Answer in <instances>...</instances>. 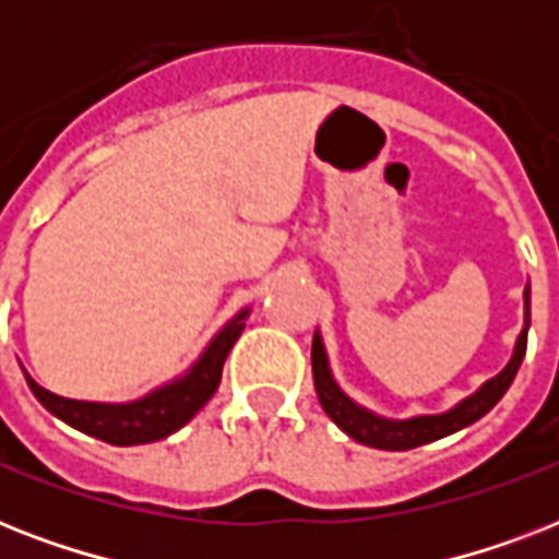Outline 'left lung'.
<instances>
[{
    "label": "left lung",
    "instance_id": "obj_1",
    "mask_svg": "<svg viewBox=\"0 0 559 559\" xmlns=\"http://www.w3.org/2000/svg\"><path fill=\"white\" fill-rule=\"evenodd\" d=\"M525 324H522L520 336H516V345H513V354L508 359V366L502 371L490 377L487 382H481L473 394H467L464 400H459L455 406L447 408V412H438V415H415L403 417V420H394V417H382L371 408L359 406L357 400L348 397L345 391L340 389V382L333 380L331 359H328V348H324L322 333H313V382L316 394H319V403L328 412L333 424L340 426L342 432L350 435L354 441L373 447V450H415L420 443L438 441V438H447V435L459 432L464 426L476 424L478 417H485L490 408L502 400V394L511 389L513 377L520 371L522 359H525V348H528V328H531V287L525 284Z\"/></svg>",
    "mask_w": 559,
    "mask_h": 559
}]
</instances>
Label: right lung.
I'll use <instances>...</instances> for the list:
<instances>
[{"label":"right lung","mask_w":559,"mask_h":559,"mask_svg":"<svg viewBox=\"0 0 559 559\" xmlns=\"http://www.w3.org/2000/svg\"><path fill=\"white\" fill-rule=\"evenodd\" d=\"M249 307L237 310L223 328H219L211 342L202 348V354L193 359L186 373H179L174 380L162 382L144 397L127 400V403H95V400H72L60 397L55 391L43 389L25 368V382L34 391V397L60 417L63 424L83 435H92L98 441H107L112 447H135V443H153L168 438L177 429L191 420L200 412L219 385L223 377V362H226L228 350L243 333L246 319H249Z\"/></svg>","instance_id":"1"}]
</instances>
